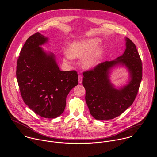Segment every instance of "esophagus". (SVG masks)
<instances>
[{"instance_id": "34e87169", "label": "esophagus", "mask_w": 157, "mask_h": 157, "mask_svg": "<svg viewBox=\"0 0 157 157\" xmlns=\"http://www.w3.org/2000/svg\"><path fill=\"white\" fill-rule=\"evenodd\" d=\"M78 81H79V84H81L82 82V76L80 75H78Z\"/></svg>"}]
</instances>
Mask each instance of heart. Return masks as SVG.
I'll return each instance as SVG.
<instances>
[{
    "label": "heart",
    "mask_w": 157,
    "mask_h": 157,
    "mask_svg": "<svg viewBox=\"0 0 157 157\" xmlns=\"http://www.w3.org/2000/svg\"><path fill=\"white\" fill-rule=\"evenodd\" d=\"M100 43L101 40L98 38H89L73 41L69 45L68 51L64 53V61L69 63L72 58L81 57L87 54L81 59V64L84 68H91L97 64L101 56L102 51L101 48L93 51Z\"/></svg>",
    "instance_id": "1"
}]
</instances>
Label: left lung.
<instances>
[{
  "mask_svg": "<svg viewBox=\"0 0 157 157\" xmlns=\"http://www.w3.org/2000/svg\"><path fill=\"white\" fill-rule=\"evenodd\" d=\"M124 54L110 61H104L93 69L83 72L82 84L86 102L90 114L96 120H109L119 116L135 100L142 78V63L136 44L126 38ZM117 64L125 65L131 81L117 90L110 83L109 71Z\"/></svg>",
  "mask_w": 157,
  "mask_h": 157,
  "instance_id": "8db88e82",
  "label": "left lung"
}]
</instances>
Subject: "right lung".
Returning <instances> with one entry per match:
<instances>
[{
    "label": "right lung",
    "mask_w": 157,
    "mask_h": 157,
    "mask_svg": "<svg viewBox=\"0 0 157 157\" xmlns=\"http://www.w3.org/2000/svg\"><path fill=\"white\" fill-rule=\"evenodd\" d=\"M47 41L38 32L27 40L17 60L16 76L26 105L42 117L54 119L64 112L67 96L78 84V75L59 70L55 55L40 47Z\"/></svg>",
    "instance_id": "1"
}]
</instances>
